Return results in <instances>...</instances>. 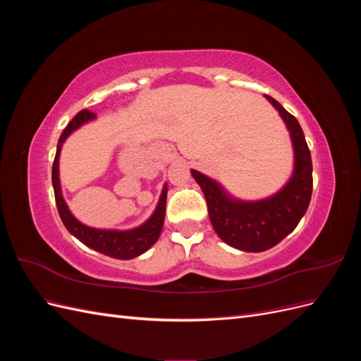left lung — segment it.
Instances as JSON below:
<instances>
[{"label":"left lung","mask_w":361,"mask_h":361,"mask_svg":"<svg viewBox=\"0 0 361 361\" xmlns=\"http://www.w3.org/2000/svg\"><path fill=\"white\" fill-rule=\"evenodd\" d=\"M265 97L285 122L293 147V171L281 190L267 199L239 200L228 194L220 182L191 170L204 194L216 235L231 247L250 253L272 248L298 226L309 207L313 188L312 157L298 120L274 97L268 94Z\"/></svg>","instance_id":"left-lung-1"}]
</instances>
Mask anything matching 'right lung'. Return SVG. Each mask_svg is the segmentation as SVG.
<instances>
[{
	"label": "right lung",
	"instance_id": "right-lung-1",
	"mask_svg": "<svg viewBox=\"0 0 361 361\" xmlns=\"http://www.w3.org/2000/svg\"><path fill=\"white\" fill-rule=\"evenodd\" d=\"M93 118H96V114L87 110H81L71 120L69 125L64 128L63 134L59 138L57 154L52 164V187H54V194H56L57 209L64 227L68 228L71 235H73L76 239H80L84 245L114 259H122V260L134 259L140 255H143L145 251H147L152 245H154L161 235L162 226H164V216H166L167 183L164 185L161 197L158 200L154 214H152L150 218H147V220L138 227L128 228V231H113V228H94L76 220V218L72 215V212L69 211L68 203L64 202L63 194H61L60 173H59L60 152H61L63 143L73 133V130L81 128L87 122H92Z\"/></svg>",
	"mask_w": 361,
	"mask_h": 361
}]
</instances>
